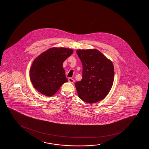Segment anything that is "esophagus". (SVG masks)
<instances>
[{
	"label": "esophagus",
	"instance_id": "1",
	"mask_svg": "<svg viewBox=\"0 0 149 149\" xmlns=\"http://www.w3.org/2000/svg\"><path fill=\"white\" fill-rule=\"evenodd\" d=\"M68 81L69 82H70L71 84H73L74 82V80L73 79L71 78V77H70V78H68Z\"/></svg>",
	"mask_w": 149,
	"mask_h": 149
}]
</instances>
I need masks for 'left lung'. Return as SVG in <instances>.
Instances as JSON below:
<instances>
[{"mask_svg":"<svg viewBox=\"0 0 149 149\" xmlns=\"http://www.w3.org/2000/svg\"><path fill=\"white\" fill-rule=\"evenodd\" d=\"M82 63V77L75 82L79 97L88 103L100 101L109 93L114 79L111 60L96 49L77 50Z\"/></svg>","mask_w":149,"mask_h":149,"instance_id":"1","label":"left lung"}]
</instances>
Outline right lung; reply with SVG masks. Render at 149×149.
<instances>
[{
	"label": "right lung",
	"instance_id": "1",
	"mask_svg": "<svg viewBox=\"0 0 149 149\" xmlns=\"http://www.w3.org/2000/svg\"><path fill=\"white\" fill-rule=\"evenodd\" d=\"M67 48H50L37 56L30 70L33 86L41 94L52 96L68 81L63 63L73 53Z\"/></svg>",
	"mask_w": 149,
	"mask_h": 149
}]
</instances>
